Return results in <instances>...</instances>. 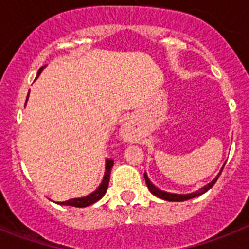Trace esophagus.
<instances>
[{
    "instance_id": "esophagus-1",
    "label": "esophagus",
    "mask_w": 249,
    "mask_h": 249,
    "mask_svg": "<svg viewBox=\"0 0 249 249\" xmlns=\"http://www.w3.org/2000/svg\"><path fill=\"white\" fill-rule=\"evenodd\" d=\"M128 132H129V127H124V136H126V137H127V136H128Z\"/></svg>"
}]
</instances>
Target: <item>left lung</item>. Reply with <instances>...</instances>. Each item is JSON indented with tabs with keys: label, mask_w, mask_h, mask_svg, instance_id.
I'll return each instance as SVG.
<instances>
[{
	"label": "left lung",
	"mask_w": 249,
	"mask_h": 249,
	"mask_svg": "<svg viewBox=\"0 0 249 249\" xmlns=\"http://www.w3.org/2000/svg\"><path fill=\"white\" fill-rule=\"evenodd\" d=\"M222 169H223V167H222ZM219 175H221V172H219ZM219 175L217 176V177H215L214 179L211 182V183H208L207 186H204L203 188H201V190H198V191H196V192H193V193H188V195H177V193H169V192H164V191L158 190L155 184L151 183V181L148 179V177H147L146 173H144V179H146V184H147V187H148V190L151 191L152 195H155L156 197H158V198L164 199V201H171V202H182V201H187V199L195 198V197H198V196L203 195L204 192H207V191L210 190L211 187L215 183V181L218 179Z\"/></svg>",
	"instance_id": "8db88e82"
}]
</instances>
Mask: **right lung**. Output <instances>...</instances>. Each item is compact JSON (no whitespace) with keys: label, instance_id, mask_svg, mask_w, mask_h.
<instances>
[{"label":"right lung","instance_id":"obj_1","mask_svg":"<svg viewBox=\"0 0 249 249\" xmlns=\"http://www.w3.org/2000/svg\"><path fill=\"white\" fill-rule=\"evenodd\" d=\"M42 70H43V67L39 68L38 72H37L36 78L39 76V74H41ZM27 98H28V96H27ZM112 167H113V160L107 158V160H106V172H105V177H103V179H102V183H101L97 190L94 191V192H92L91 195L86 196V197H82V198H72V199H68V201H65V202H56V203L61 204V206H72V207H78V208H80V207L91 206V204H93L94 202L100 201L103 196H105L107 188H108L109 175H111Z\"/></svg>","mask_w":249,"mask_h":249}]
</instances>
